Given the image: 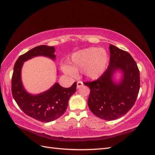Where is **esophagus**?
I'll return each mask as SVG.
<instances>
[{"instance_id":"esophagus-1","label":"esophagus","mask_w":155,"mask_h":155,"mask_svg":"<svg viewBox=\"0 0 155 155\" xmlns=\"http://www.w3.org/2000/svg\"><path fill=\"white\" fill-rule=\"evenodd\" d=\"M83 85V82L82 81H78V82H77V88H80L81 87H82Z\"/></svg>"}]
</instances>
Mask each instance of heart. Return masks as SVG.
I'll use <instances>...</instances> for the list:
<instances>
[{"label":"heart","instance_id":"obj_1","mask_svg":"<svg viewBox=\"0 0 155 155\" xmlns=\"http://www.w3.org/2000/svg\"><path fill=\"white\" fill-rule=\"evenodd\" d=\"M109 57L105 49L88 47L72 54L69 66L63 67L65 72H77L83 70L84 74L92 79L100 78L106 70Z\"/></svg>","mask_w":155,"mask_h":155}]
</instances>
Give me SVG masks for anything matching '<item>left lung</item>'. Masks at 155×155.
<instances>
[{
    "mask_svg": "<svg viewBox=\"0 0 155 155\" xmlns=\"http://www.w3.org/2000/svg\"><path fill=\"white\" fill-rule=\"evenodd\" d=\"M110 62L102 76L87 81L90 88L88 105L92 113L107 121L118 119L127 113L137 100L140 90V71L137 63L127 51L110 45ZM117 70L123 72L118 83L113 77Z\"/></svg>",
    "mask_w": 155,
    "mask_h": 155,
    "instance_id": "left-lung-1",
    "label": "left lung"
}]
</instances>
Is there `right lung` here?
Masks as SVG:
<instances>
[{
  "label": "right lung",
  "instance_id": "right-lung-1",
  "mask_svg": "<svg viewBox=\"0 0 155 155\" xmlns=\"http://www.w3.org/2000/svg\"><path fill=\"white\" fill-rule=\"evenodd\" d=\"M54 46L40 45L19 56L13 68L12 92L18 106L31 118L42 122H50L59 118L66 111L69 98L76 91L77 83L64 88L55 83L49 90L37 95L27 92L22 85L21 69L24 62L36 56L55 59Z\"/></svg>",
  "mask_w": 155,
  "mask_h": 155
}]
</instances>
